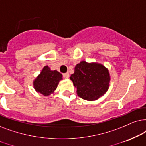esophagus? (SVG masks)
<instances>
[{
  "label": "esophagus",
  "instance_id": "34e87169",
  "mask_svg": "<svg viewBox=\"0 0 146 146\" xmlns=\"http://www.w3.org/2000/svg\"><path fill=\"white\" fill-rule=\"evenodd\" d=\"M63 76L65 79H69V73H63Z\"/></svg>",
  "mask_w": 146,
  "mask_h": 146
}]
</instances>
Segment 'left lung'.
<instances>
[{
  "mask_svg": "<svg viewBox=\"0 0 146 146\" xmlns=\"http://www.w3.org/2000/svg\"><path fill=\"white\" fill-rule=\"evenodd\" d=\"M77 87L78 96L87 101H94L104 96L110 86L109 71L102 64L81 61L75 66L70 77Z\"/></svg>",
  "mask_w": 146,
  "mask_h": 146,
  "instance_id": "1",
  "label": "left lung"
}]
</instances>
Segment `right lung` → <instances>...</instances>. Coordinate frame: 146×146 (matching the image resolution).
Wrapping results in <instances>:
<instances>
[{
	"instance_id": "1",
	"label": "right lung",
	"mask_w": 146,
	"mask_h": 146,
	"mask_svg": "<svg viewBox=\"0 0 146 146\" xmlns=\"http://www.w3.org/2000/svg\"><path fill=\"white\" fill-rule=\"evenodd\" d=\"M62 74L57 71H51L48 66H44L38 76L33 82L34 88L44 96H48L57 89Z\"/></svg>"
}]
</instances>
